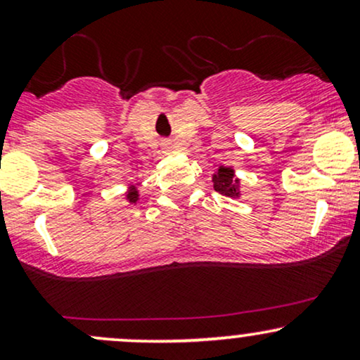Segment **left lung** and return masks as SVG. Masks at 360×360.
Returning <instances> with one entry per match:
<instances>
[{
    "label": "left lung",
    "instance_id": "8db88e82",
    "mask_svg": "<svg viewBox=\"0 0 360 360\" xmlns=\"http://www.w3.org/2000/svg\"><path fill=\"white\" fill-rule=\"evenodd\" d=\"M214 191L230 198H238V179H235L233 169L220 167L217 174L213 176Z\"/></svg>",
    "mask_w": 360,
    "mask_h": 360
}]
</instances>
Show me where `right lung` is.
<instances>
[{"mask_svg":"<svg viewBox=\"0 0 360 360\" xmlns=\"http://www.w3.org/2000/svg\"><path fill=\"white\" fill-rule=\"evenodd\" d=\"M127 198H128V201H130V203H137V200H139V193L135 191V189H131V191L127 194Z\"/></svg>","mask_w":360,"mask_h":360,"instance_id":"1","label":"right lung"}]
</instances>
